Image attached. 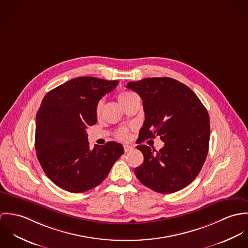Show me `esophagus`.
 <instances>
[{"label": "esophagus", "mask_w": 248, "mask_h": 248, "mask_svg": "<svg viewBox=\"0 0 248 248\" xmlns=\"http://www.w3.org/2000/svg\"><path fill=\"white\" fill-rule=\"evenodd\" d=\"M132 149H133V147H132V146H129V145H124V151H125V153H127V152H130Z\"/></svg>", "instance_id": "esophagus-1"}]
</instances>
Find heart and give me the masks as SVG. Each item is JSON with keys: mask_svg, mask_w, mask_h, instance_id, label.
Wrapping results in <instances>:
<instances>
[{"mask_svg": "<svg viewBox=\"0 0 248 248\" xmlns=\"http://www.w3.org/2000/svg\"><path fill=\"white\" fill-rule=\"evenodd\" d=\"M133 94H135V93H124L120 94V96H119V101H120V103L123 102L124 100H126L127 98H129L130 96H132ZM102 106H103V100H100V101L97 103V105H96V113H97V114H99V113L101 112ZM115 137H116L118 140H124V141L127 140L129 139V137H130L129 129H127V128H120V129H118V130L116 131V133H115Z\"/></svg>", "mask_w": 248, "mask_h": 248, "instance_id": "b5f03b06", "label": "heart"}]
</instances>
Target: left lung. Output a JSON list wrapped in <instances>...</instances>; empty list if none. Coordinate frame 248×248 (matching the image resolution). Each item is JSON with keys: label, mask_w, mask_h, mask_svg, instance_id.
Masks as SVG:
<instances>
[{"label": "left lung", "mask_w": 248, "mask_h": 248, "mask_svg": "<svg viewBox=\"0 0 248 248\" xmlns=\"http://www.w3.org/2000/svg\"><path fill=\"white\" fill-rule=\"evenodd\" d=\"M143 101L145 120L139 142L156 136L164 146L155 151L139 145L144 161L135 169L142 184L161 194H171L189 185L206 159L210 119L205 107L186 85L169 77L129 82Z\"/></svg>", "instance_id": "left-lung-1"}]
</instances>
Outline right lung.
<instances>
[{
    "mask_svg": "<svg viewBox=\"0 0 248 248\" xmlns=\"http://www.w3.org/2000/svg\"><path fill=\"white\" fill-rule=\"evenodd\" d=\"M118 81L76 77L48 92L36 115L37 158L53 183L71 193L99 185L123 155L120 143L90 149L87 128L97 122L96 105Z\"/></svg>",
    "mask_w": 248,
    "mask_h": 248,
    "instance_id": "1",
    "label": "right lung"
}]
</instances>
